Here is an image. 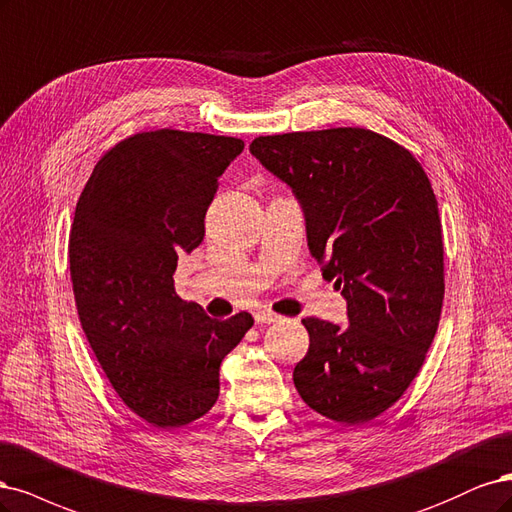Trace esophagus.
Returning <instances> with one entry per match:
<instances>
[{"label": "esophagus", "instance_id": "34e87169", "mask_svg": "<svg viewBox=\"0 0 512 512\" xmlns=\"http://www.w3.org/2000/svg\"><path fill=\"white\" fill-rule=\"evenodd\" d=\"M280 317L278 315H274V312H270V310H259V312H255V321L259 323V325H270V323H274V321H278Z\"/></svg>", "mask_w": 512, "mask_h": 512}]
</instances>
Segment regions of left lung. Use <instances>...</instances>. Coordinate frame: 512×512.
Listing matches in <instances>:
<instances>
[{
    "mask_svg": "<svg viewBox=\"0 0 512 512\" xmlns=\"http://www.w3.org/2000/svg\"><path fill=\"white\" fill-rule=\"evenodd\" d=\"M251 153L298 197L310 255L346 300V325L302 319L293 370L319 415L368 423L421 370L436 336L444 263L438 202L404 146L361 127L259 136Z\"/></svg>",
    "mask_w": 512,
    "mask_h": 512,
    "instance_id": "1",
    "label": "left lung"
}]
</instances>
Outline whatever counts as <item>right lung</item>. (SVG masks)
<instances>
[{"label": "right lung", "instance_id": "1", "mask_svg": "<svg viewBox=\"0 0 512 512\" xmlns=\"http://www.w3.org/2000/svg\"><path fill=\"white\" fill-rule=\"evenodd\" d=\"M244 142L157 129L97 161L70 232L82 332L119 398L155 427L204 417L219 398L225 355L253 327L249 312L210 319L174 291L178 255L204 240L219 176Z\"/></svg>", "mask_w": 512, "mask_h": 512}]
</instances>
